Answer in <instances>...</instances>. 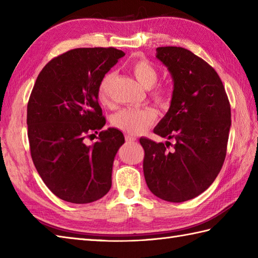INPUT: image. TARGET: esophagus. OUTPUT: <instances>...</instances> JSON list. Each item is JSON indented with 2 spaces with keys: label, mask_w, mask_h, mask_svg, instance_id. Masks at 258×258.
Instances as JSON below:
<instances>
[{
  "label": "esophagus",
  "mask_w": 258,
  "mask_h": 258,
  "mask_svg": "<svg viewBox=\"0 0 258 258\" xmlns=\"http://www.w3.org/2000/svg\"><path fill=\"white\" fill-rule=\"evenodd\" d=\"M125 140L127 142H135L136 141L134 136H131V135H125Z\"/></svg>",
  "instance_id": "esophagus-1"
}]
</instances>
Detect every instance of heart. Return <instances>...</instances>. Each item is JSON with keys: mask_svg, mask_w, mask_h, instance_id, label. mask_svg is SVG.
I'll return each mask as SVG.
<instances>
[{"mask_svg": "<svg viewBox=\"0 0 258 258\" xmlns=\"http://www.w3.org/2000/svg\"><path fill=\"white\" fill-rule=\"evenodd\" d=\"M130 70L135 76L139 83L145 87L151 89L150 95L152 100L157 105L162 107L167 106L171 102V93L167 87L163 85H155L158 80V71L145 57L135 58L131 63ZM114 79V72H107L103 75L97 86V97L103 105L109 103V90ZM157 119V113L152 107H128L123 108L119 112L114 114L112 117V124L125 133L139 134L154 124Z\"/></svg>", "mask_w": 258, "mask_h": 258, "instance_id": "obj_1", "label": "heart"}]
</instances>
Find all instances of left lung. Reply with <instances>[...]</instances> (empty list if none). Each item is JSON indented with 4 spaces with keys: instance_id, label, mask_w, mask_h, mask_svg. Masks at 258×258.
Returning a JSON list of instances; mask_svg holds the SVG:
<instances>
[{
    "instance_id": "8db88e82",
    "label": "left lung",
    "mask_w": 258,
    "mask_h": 258,
    "mask_svg": "<svg viewBox=\"0 0 258 258\" xmlns=\"http://www.w3.org/2000/svg\"><path fill=\"white\" fill-rule=\"evenodd\" d=\"M174 81L171 106L154 133L175 140L155 143L140 139L150 190L180 203L194 199L215 180L225 161L231 105L221 78L210 64L179 46L156 48ZM169 146H172L168 150Z\"/></svg>"
}]
</instances>
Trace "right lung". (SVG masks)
<instances>
[{"instance_id":"obj_1","label":"right lung","mask_w":258,"mask_h":258,"mask_svg":"<svg viewBox=\"0 0 258 258\" xmlns=\"http://www.w3.org/2000/svg\"><path fill=\"white\" fill-rule=\"evenodd\" d=\"M124 55L115 47L74 48L52 58L33 86L26 116L31 156L43 182L63 201L87 204L111 188L123 133L102 131L92 146L84 140L105 125L97 86Z\"/></svg>"}]
</instances>
